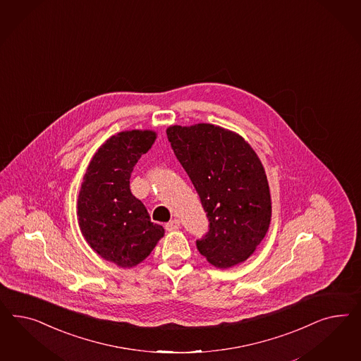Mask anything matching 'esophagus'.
<instances>
[{"instance_id":"34e87169","label":"esophagus","mask_w":361,"mask_h":361,"mask_svg":"<svg viewBox=\"0 0 361 361\" xmlns=\"http://www.w3.org/2000/svg\"><path fill=\"white\" fill-rule=\"evenodd\" d=\"M180 228V221L178 219H172V221H169L166 225H165V229L168 230V231H175V230L178 229Z\"/></svg>"}]
</instances>
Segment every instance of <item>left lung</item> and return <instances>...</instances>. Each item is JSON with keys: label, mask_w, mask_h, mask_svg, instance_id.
<instances>
[{"label": "left lung", "mask_w": 361, "mask_h": 361, "mask_svg": "<svg viewBox=\"0 0 361 361\" xmlns=\"http://www.w3.org/2000/svg\"><path fill=\"white\" fill-rule=\"evenodd\" d=\"M166 136L209 219L197 249L209 263L229 269L245 262L271 221L266 172L252 145L237 132L209 123L171 126Z\"/></svg>", "instance_id": "left-lung-1"}]
</instances>
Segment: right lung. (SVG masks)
<instances>
[{"mask_svg":"<svg viewBox=\"0 0 361 361\" xmlns=\"http://www.w3.org/2000/svg\"><path fill=\"white\" fill-rule=\"evenodd\" d=\"M157 137L151 130L121 131L94 153L78 195L79 229L90 247L121 269L142 262L164 237L130 189L133 166Z\"/></svg>","mask_w":361,"mask_h":361,"instance_id":"add662e5","label":"right lung"}]
</instances>
